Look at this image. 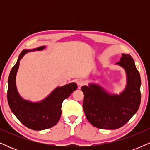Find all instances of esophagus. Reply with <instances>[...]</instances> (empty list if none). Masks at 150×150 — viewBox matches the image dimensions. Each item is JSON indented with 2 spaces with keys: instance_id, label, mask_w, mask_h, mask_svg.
<instances>
[{
  "instance_id": "esophagus-1",
  "label": "esophagus",
  "mask_w": 150,
  "mask_h": 150,
  "mask_svg": "<svg viewBox=\"0 0 150 150\" xmlns=\"http://www.w3.org/2000/svg\"><path fill=\"white\" fill-rule=\"evenodd\" d=\"M77 85H78L79 87H81L82 85H84V84H85V81L82 80H78L77 81Z\"/></svg>"
}]
</instances>
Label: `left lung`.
I'll return each instance as SVG.
<instances>
[{
  "label": "left lung",
  "instance_id": "8db88e82",
  "mask_svg": "<svg viewBox=\"0 0 150 150\" xmlns=\"http://www.w3.org/2000/svg\"><path fill=\"white\" fill-rule=\"evenodd\" d=\"M117 65L123 67L127 76L125 89L120 94H108L101 86L89 84L82 87L83 109L86 118L100 129H118L124 125L140 107L141 79L130 55L122 54Z\"/></svg>",
  "mask_w": 150,
  "mask_h": 150
}]
</instances>
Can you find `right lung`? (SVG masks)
I'll list each match as a JSON object with an SVG mask.
<instances>
[{
    "label": "right lung",
    "mask_w": 150,
    "mask_h": 150,
    "mask_svg": "<svg viewBox=\"0 0 150 150\" xmlns=\"http://www.w3.org/2000/svg\"><path fill=\"white\" fill-rule=\"evenodd\" d=\"M44 48L45 46H42L32 50H23L8 77L7 98L10 109L22 124L34 130H42L54 126L61 118L63 100L77 88L74 82L57 87L46 99L36 103L25 100L20 97L15 83L20 60L29 51H42Z\"/></svg>",
    "instance_id": "obj_1"
}]
</instances>
